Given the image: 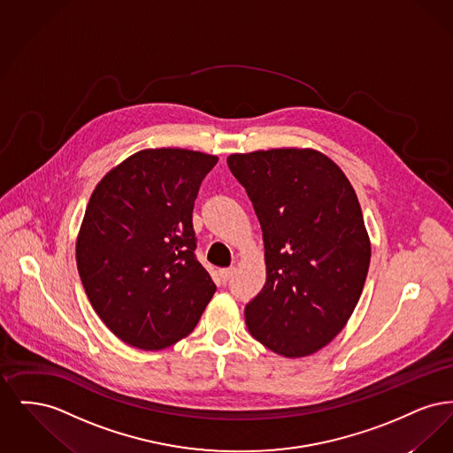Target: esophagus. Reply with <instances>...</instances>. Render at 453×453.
Returning <instances> with one entry per match:
<instances>
[{
	"label": "esophagus",
	"instance_id": "1",
	"mask_svg": "<svg viewBox=\"0 0 453 453\" xmlns=\"http://www.w3.org/2000/svg\"><path fill=\"white\" fill-rule=\"evenodd\" d=\"M233 273H234V268H222V270L219 272V275H220L222 281L229 280V279L233 277Z\"/></svg>",
	"mask_w": 453,
	"mask_h": 453
}]
</instances>
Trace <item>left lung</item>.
Segmentation results:
<instances>
[{
	"instance_id": "left-lung-1",
	"label": "left lung",
	"mask_w": 453,
	"mask_h": 453,
	"mask_svg": "<svg viewBox=\"0 0 453 453\" xmlns=\"http://www.w3.org/2000/svg\"><path fill=\"white\" fill-rule=\"evenodd\" d=\"M265 242L266 281L246 303L253 338L287 358L333 342L365 285L370 239L357 194L323 152L270 150L231 154Z\"/></svg>"
}]
</instances>
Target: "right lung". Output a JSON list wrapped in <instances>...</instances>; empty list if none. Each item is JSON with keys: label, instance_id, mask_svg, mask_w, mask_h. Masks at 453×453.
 <instances>
[{"label": "right lung", "instance_id": "1", "mask_svg": "<svg viewBox=\"0 0 453 453\" xmlns=\"http://www.w3.org/2000/svg\"><path fill=\"white\" fill-rule=\"evenodd\" d=\"M217 156L161 148L135 152L88 202L76 263L88 299L124 343L163 349L188 336L216 292L195 257L192 214Z\"/></svg>", "mask_w": 453, "mask_h": 453}]
</instances>
